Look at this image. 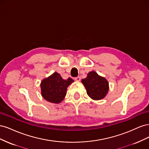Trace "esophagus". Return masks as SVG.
I'll list each match as a JSON object with an SVG mask.
<instances>
[{
  "instance_id": "1",
  "label": "esophagus",
  "mask_w": 149,
  "mask_h": 149,
  "mask_svg": "<svg viewBox=\"0 0 149 149\" xmlns=\"http://www.w3.org/2000/svg\"><path fill=\"white\" fill-rule=\"evenodd\" d=\"M74 79L76 81H79L81 80V77H79V76H78V77L75 78Z\"/></svg>"
}]
</instances>
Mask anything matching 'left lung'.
<instances>
[{
	"label": "left lung",
	"mask_w": 149,
	"mask_h": 149,
	"mask_svg": "<svg viewBox=\"0 0 149 149\" xmlns=\"http://www.w3.org/2000/svg\"><path fill=\"white\" fill-rule=\"evenodd\" d=\"M81 83L86 89L88 95L93 100H102L109 91L107 80L94 71H90L87 77L81 80Z\"/></svg>",
	"instance_id": "left-lung-1"
}]
</instances>
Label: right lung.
Masks as SVG:
<instances>
[{
    "mask_svg": "<svg viewBox=\"0 0 149 149\" xmlns=\"http://www.w3.org/2000/svg\"><path fill=\"white\" fill-rule=\"evenodd\" d=\"M73 82L71 78L63 79L59 73L55 72L40 83L42 96L49 102L60 103L66 96L68 87Z\"/></svg>",
    "mask_w": 149,
    "mask_h": 149,
    "instance_id": "right-lung-1",
    "label": "right lung"
}]
</instances>
